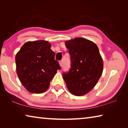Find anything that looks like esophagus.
<instances>
[{
	"instance_id": "esophagus-1",
	"label": "esophagus",
	"mask_w": 128,
	"mask_h": 128,
	"mask_svg": "<svg viewBox=\"0 0 128 128\" xmlns=\"http://www.w3.org/2000/svg\"><path fill=\"white\" fill-rule=\"evenodd\" d=\"M59 64H60V66H62V61H60L59 62Z\"/></svg>"
}]
</instances>
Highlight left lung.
Instances as JSON below:
<instances>
[{"mask_svg": "<svg viewBox=\"0 0 128 128\" xmlns=\"http://www.w3.org/2000/svg\"><path fill=\"white\" fill-rule=\"evenodd\" d=\"M70 68L62 73L67 88L76 96L85 95L96 85L103 72V60L98 46L83 38L66 41Z\"/></svg>", "mask_w": 128, "mask_h": 128, "instance_id": "left-lung-1", "label": "left lung"}]
</instances>
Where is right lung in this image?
Masks as SVG:
<instances>
[{
    "mask_svg": "<svg viewBox=\"0 0 128 128\" xmlns=\"http://www.w3.org/2000/svg\"><path fill=\"white\" fill-rule=\"evenodd\" d=\"M47 41L27 42L16 55V70L21 84L29 92L43 93L61 68Z\"/></svg>",
    "mask_w": 128,
    "mask_h": 128,
    "instance_id": "right-lung-1",
    "label": "right lung"
}]
</instances>
